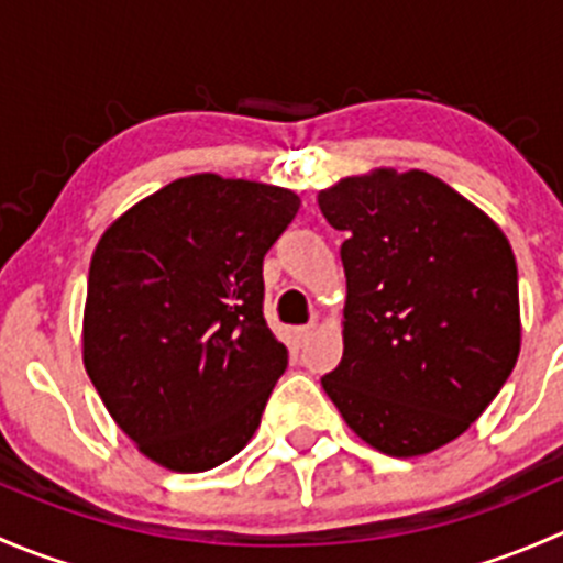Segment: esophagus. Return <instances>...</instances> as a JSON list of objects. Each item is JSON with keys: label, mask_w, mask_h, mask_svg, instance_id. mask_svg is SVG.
I'll return each instance as SVG.
<instances>
[{"label": "esophagus", "mask_w": 563, "mask_h": 563, "mask_svg": "<svg viewBox=\"0 0 563 563\" xmlns=\"http://www.w3.org/2000/svg\"><path fill=\"white\" fill-rule=\"evenodd\" d=\"M294 332H297L299 343H308V340L316 334V323H305V327H297Z\"/></svg>", "instance_id": "obj_1"}]
</instances>
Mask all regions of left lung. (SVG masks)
Segmentation results:
<instances>
[{
	"instance_id": "1",
	"label": "left lung",
	"mask_w": 563,
	"mask_h": 563,
	"mask_svg": "<svg viewBox=\"0 0 563 563\" xmlns=\"http://www.w3.org/2000/svg\"><path fill=\"white\" fill-rule=\"evenodd\" d=\"M345 231L343 360L321 378L373 450L419 457L482 417L520 354L518 264L490 214L439 176L373 168L318 190Z\"/></svg>"
}]
</instances>
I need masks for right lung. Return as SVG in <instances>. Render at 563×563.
<instances>
[{
	"label": "right lung",
	"instance_id": "add662e5",
	"mask_svg": "<svg viewBox=\"0 0 563 563\" xmlns=\"http://www.w3.org/2000/svg\"><path fill=\"white\" fill-rule=\"evenodd\" d=\"M299 203L288 187L192 174L141 198L100 236L84 367L152 463L209 471L258 430L288 365L261 313V266Z\"/></svg>",
	"mask_w": 563,
	"mask_h": 563
}]
</instances>
